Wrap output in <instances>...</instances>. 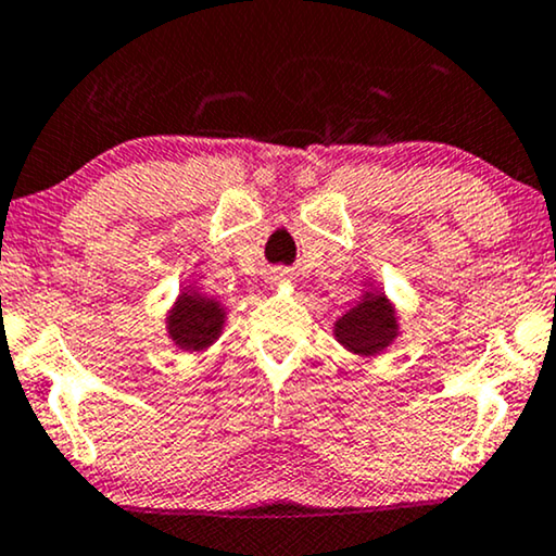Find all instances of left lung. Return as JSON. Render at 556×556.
I'll return each mask as SVG.
<instances>
[{"label":"left lung","mask_w":556,"mask_h":556,"mask_svg":"<svg viewBox=\"0 0 556 556\" xmlns=\"http://www.w3.org/2000/svg\"><path fill=\"white\" fill-rule=\"evenodd\" d=\"M397 336L395 313L384 300V294H367L359 305L351 307L343 318L336 323V339L354 354L369 356L390 346Z\"/></svg>","instance_id":"8db88e82"}]
</instances>
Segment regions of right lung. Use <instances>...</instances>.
<instances>
[{
	"instance_id": "right-lung-1",
	"label": "right lung",
	"mask_w": 556,
	"mask_h": 556,
	"mask_svg": "<svg viewBox=\"0 0 556 556\" xmlns=\"http://www.w3.org/2000/svg\"><path fill=\"white\" fill-rule=\"evenodd\" d=\"M223 318H226V313H223L220 302L200 298L197 292H185L168 315V336L179 349L202 351L220 336Z\"/></svg>"
}]
</instances>
